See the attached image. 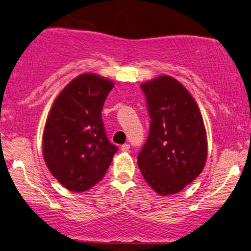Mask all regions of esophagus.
I'll list each match as a JSON object with an SVG mask.
<instances>
[{"label":"esophagus","instance_id":"esophagus-1","mask_svg":"<svg viewBox=\"0 0 251 251\" xmlns=\"http://www.w3.org/2000/svg\"><path fill=\"white\" fill-rule=\"evenodd\" d=\"M120 149H122V151H129V145L128 144H124L122 147H120Z\"/></svg>","mask_w":251,"mask_h":251}]
</instances>
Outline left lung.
<instances>
[{"label":"left lung","instance_id":"left-lung-1","mask_svg":"<svg viewBox=\"0 0 251 251\" xmlns=\"http://www.w3.org/2000/svg\"><path fill=\"white\" fill-rule=\"evenodd\" d=\"M151 128L138 154L148 185L161 196L175 195L201 175L207 138L201 110L188 89L168 75L141 84Z\"/></svg>","mask_w":251,"mask_h":251}]
</instances>
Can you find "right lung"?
I'll return each instance as SVG.
<instances>
[{
    "mask_svg": "<svg viewBox=\"0 0 251 251\" xmlns=\"http://www.w3.org/2000/svg\"><path fill=\"white\" fill-rule=\"evenodd\" d=\"M115 83L94 73L69 82L55 98L43 134V156L66 189L83 192L105 175L118 151L107 140L102 110Z\"/></svg>",
    "mask_w": 251,
    "mask_h": 251,
    "instance_id": "1",
    "label": "right lung"
}]
</instances>
